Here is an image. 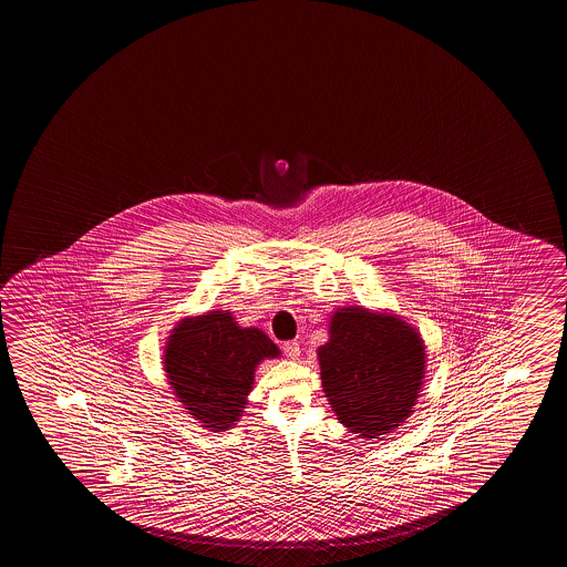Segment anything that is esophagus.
<instances>
[{
  "instance_id": "1",
  "label": "esophagus",
  "mask_w": 567,
  "mask_h": 567,
  "mask_svg": "<svg viewBox=\"0 0 567 567\" xmlns=\"http://www.w3.org/2000/svg\"><path fill=\"white\" fill-rule=\"evenodd\" d=\"M282 350H285L290 360H297L298 355H300V343L297 340H290V342L282 343Z\"/></svg>"
}]
</instances>
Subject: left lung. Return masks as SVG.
Listing matches in <instances>:
<instances>
[{"label": "left lung", "mask_w": 567, "mask_h": 567, "mask_svg": "<svg viewBox=\"0 0 567 567\" xmlns=\"http://www.w3.org/2000/svg\"><path fill=\"white\" fill-rule=\"evenodd\" d=\"M330 340L318 348L326 398L340 423L360 439L400 427L417 405L425 343L400 316L338 308Z\"/></svg>", "instance_id": "obj_1"}]
</instances>
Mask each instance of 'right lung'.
Listing matches in <instances>:
<instances>
[{"instance_id":"obj_1","label":"right lung","mask_w":567,"mask_h":567,"mask_svg":"<svg viewBox=\"0 0 567 567\" xmlns=\"http://www.w3.org/2000/svg\"><path fill=\"white\" fill-rule=\"evenodd\" d=\"M277 343L259 328H241L231 312L184 318L172 330L164 370L177 401L209 431H227L243 415L255 368L279 358Z\"/></svg>"}]
</instances>
